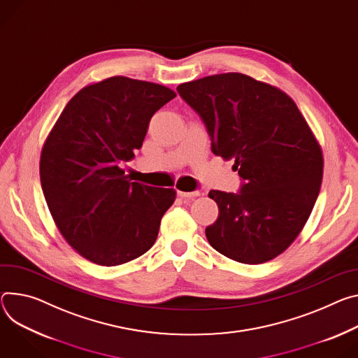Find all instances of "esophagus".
Returning a JSON list of instances; mask_svg holds the SVG:
<instances>
[{"label": "esophagus", "instance_id": "1", "mask_svg": "<svg viewBox=\"0 0 358 358\" xmlns=\"http://www.w3.org/2000/svg\"><path fill=\"white\" fill-rule=\"evenodd\" d=\"M177 194L181 199H196L201 192L200 191H177Z\"/></svg>", "mask_w": 358, "mask_h": 358}]
</instances>
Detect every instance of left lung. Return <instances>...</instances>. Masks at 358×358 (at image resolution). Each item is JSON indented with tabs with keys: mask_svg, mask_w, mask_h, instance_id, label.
Wrapping results in <instances>:
<instances>
[{
	"mask_svg": "<svg viewBox=\"0 0 358 358\" xmlns=\"http://www.w3.org/2000/svg\"><path fill=\"white\" fill-rule=\"evenodd\" d=\"M211 137V150L234 159L238 194L211 189L218 218L206 229L214 250L262 264L284 252L313 211L322 180V151L306 118L280 88L241 73L177 87Z\"/></svg>",
	"mask_w": 358,
	"mask_h": 358,
	"instance_id": "8db88e82",
	"label": "left lung"
}]
</instances>
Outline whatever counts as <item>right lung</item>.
Listing matches in <instances>:
<instances>
[{
    "instance_id": "obj_1",
    "label": "right lung",
    "mask_w": 358,
    "mask_h": 358,
    "mask_svg": "<svg viewBox=\"0 0 358 358\" xmlns=\"http://www.w3.org/2000/svg\"><path fill=\"white\" fill-rule=\"evenodd\" d=\"M177 94L122 76L81 88L62 110L40 158L52 220L88 262L114 267L147 252L176 189L131 182L121 164L141 148L151 117Z\"/></svg>"
}]
</instances>
